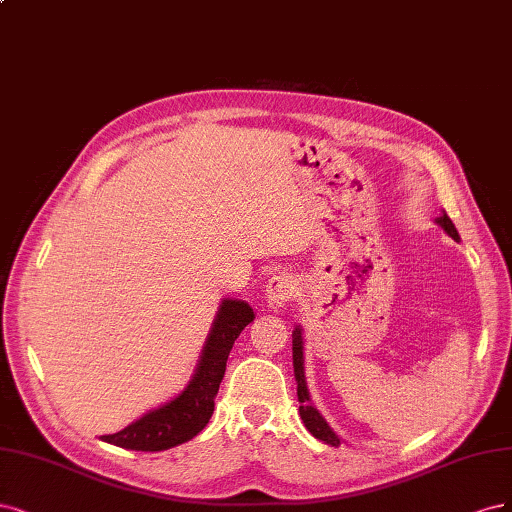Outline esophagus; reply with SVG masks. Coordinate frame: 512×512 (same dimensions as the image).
Masks as SVG:
<instances>
[{
	"mask_svg": "<svg viewBox=\"0 0 512 512\" xmlns=\"http://www.w3.org/2000/svg\"><path fill=\"white\" fill-rule=\"evenodd\" d=\"M266 291H268V306L270 308H283L293 298L295 285L287 274H276L268 280Z\"/></svg>",
	"mask_w": 512,
	"mask_h": 512,
	"instance_id": "esophagus-1",
	"label": "esophagus"
}]
</instances>
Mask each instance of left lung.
<instances>
[{
  "label": "left lung",
  "mask_w": 512,
  "mask_h": 512,
  "mask_svg": "<svg viewBox=\"0 0 512 512\" xmlns=\"http://www.w3.org/2000/svg\"><path fill=\"white\" fill-rule=\"evenodd\" d=\"M436 223L447 232L455 242H459V234L453 225V221L447 217V212H442V217L436 219ZM293 372H295V381H298V400H300V417L306 425V430L323 440L325 444H332V447H338L340 438L334 434L332 427L327 425V421L321 417V412L312 406L310 402V393L306 387V376H304V336H302V327L295 325L293 329Z\"/></svg>",
  "instance_id": "8db88e82"
}]
</instances>
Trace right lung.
<instances>
[{"label":"right lung","mask_w":512,"mask_h":512,"mask_svg":"<svg viewBox=\"0 0 512 512\" xmlns=\"http://www.w3.org/2000/svg\"><path fill=\"white\" fill-rule=\"evenodd\" d=\"M255 319L253 308L242 300H223L195 374L174 400L146 412L117 434L102 436L104 442L129 451H166L200 434L212 417L214 398L223 381L227 357L242 329Z\"/></svg>","instance_id":"add662e5"}]
</instances>
